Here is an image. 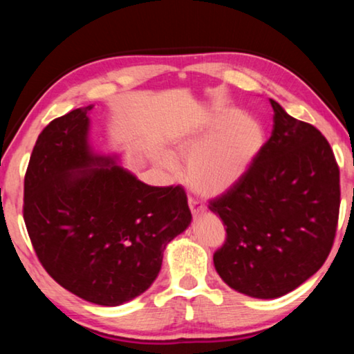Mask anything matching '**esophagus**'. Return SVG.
<instances>
[{
	"instance_id": "esophagus-1",
	"label": "esophagus",
	"mask_w": 354,
	"mask_h": 354,
	"mask_svg": "<svg viewBox=\"0 0 354 354\" xmlns=\"http://www.w3.org/2000/svg\"><path fill=\"white\" fill-rule=\"evenodd\" d=\"M189 207H190V211L194 215H200V214L205 212V209H206L205 205H203L200 200L194 198V196H189Z\"/></svg>"
}]
</instances>
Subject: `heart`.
<instances>
[{"instance_id": "obj_1", "label": "heart", "mask_w": 354, "mask_h": 354, "mask_svg": "<svg viewBox=\"0 0 354 354\" xmlns=\"http://www.w3.org/2000/svg\"><path fill=\"white\" fill-rule=\"evenodd\" d=\"M266 142L259 120L237 109H221L205 127L175 142V151L187 162L185 178L200 195H221L241 181ZM167 169L175 160L162 158Z\"/></svg>"}]
</instances>
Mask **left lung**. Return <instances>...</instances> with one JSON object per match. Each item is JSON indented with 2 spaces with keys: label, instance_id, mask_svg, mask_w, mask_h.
I'll return each instance as SVG.
<instances>
[{
  "label": "left lung",
  "instance_id": "1",
  "mask_svg": "<svg viewBox=\"0 0 354 354\" xmlns=\"http://www.w3.org/2000/svg\"><path fill=\"white\" fill-rule=\"evenodd\" d=\"M273 131L234 187L209 201L226 226L214 253L220 278L254 298H278L319 270L337 230L339 165L313 124L277 101Z\"/></svg>",
  "mask_w": 354,
  "mask_h": 354
}]
</instances>
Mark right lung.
<instances>
[{
  "label": "right lung",
  "instance_id": "obj_1",
  "mask_svg": "<svg viewBox=\"0 0 354 354\" xmlns=\"http://www.w3.org/2000/svg\"><path fill=\"white\" fill-rule=\"evenodd\" d=\"M93 104L41 131L25 176L23 218L35 254L64 289L100 306L139 297L164 250L190 225L181 185L154 187L88 145Z\"/></svg>",
  "mask_w": 354,
  "mask_h": 354
}]
</instances>
